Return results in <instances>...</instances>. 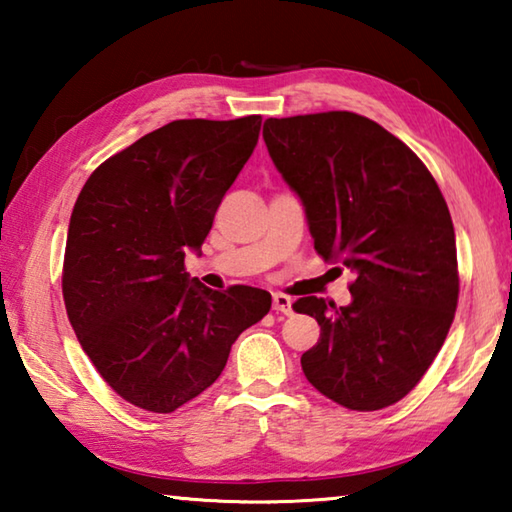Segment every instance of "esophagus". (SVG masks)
<instances>
[{"mask_svg":"<svg viewBox=\"0 0 512 512\" xmlns=\"http://www.w3.org/2000/svg\"><path fill=\"white\" fill-rule=\"evenodd\" d=\"M273 309L282 311V314H293V300L284 293H273Z\"/></svg>","mask_w":512,"mask_h":512,"instance_id":"1","label":"esophagus"}]
</instances>
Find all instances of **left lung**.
<instances>
[{
  "label": "left lung",
  "instance_id": "left-lung-1",
  "mask_svg": "<svg viewBox=\"0 0 512 512\" xmlns=\"http://www.w3.org/2000/svg\"><path fill=\"white\" fill-rule=\"evenodd\" d=\"M264 142L305 205L316 253L354 275L350 305L293 302L320 325L302 372L345 409H386L413 391L454 320L458 264L445 198L409 146L357 112L271 117Z\"/></svg>",
  "mask_w": 512,
  "mask_h": 512
}]
</instances>
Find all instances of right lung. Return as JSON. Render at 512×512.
Segmentation results:
<instances>
[{
    "label": "right lung",
    "mask_w": 512,
    "mask_h": 512,
    "mask_svg": "<svg viewBox=\"0 0 512 512\" xmlns=\"http://www.w3.org/2000/svg\"><path fill=\"white\" fill-rule=\"evenodd\" d=\"M259 128V115L171 121L99 164L76 198L63 262L69 323L106 384L144 411L201 395L271 309L268 291H212L185 271Z\"/></svg>",
    "instance_id": "obj_1"
}]
</instances>
